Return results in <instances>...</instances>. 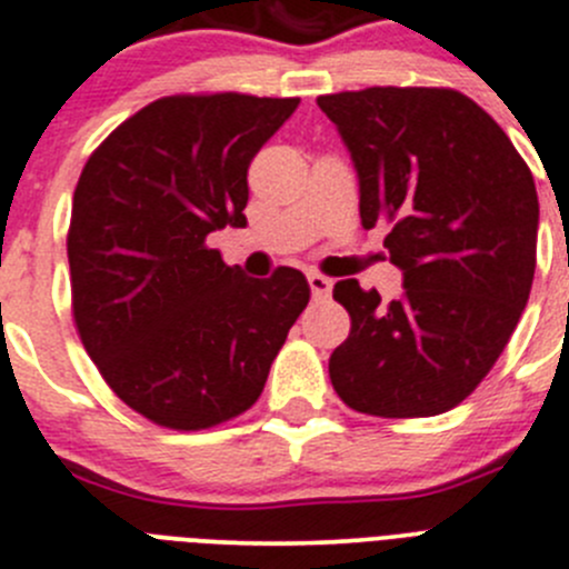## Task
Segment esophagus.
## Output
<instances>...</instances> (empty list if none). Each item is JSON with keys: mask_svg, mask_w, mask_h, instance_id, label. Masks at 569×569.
<instances>
[{"mask_svg": "<svg viewBox=\"0 0 569 569\" xmlns=\"http://www.w3.org/2000/svg\"><path fill=\"white\" fill-rule=\"evenodd\" d=\"M308 286H311V295L317 297V300H322V297H328L330 289H333V280L325 278V274L319 272H308Z\"/></svg>", "mask_w": 569, "mask_h": 569, "instance_id": "obj_1", "label": "esophagus"}]
</instances>
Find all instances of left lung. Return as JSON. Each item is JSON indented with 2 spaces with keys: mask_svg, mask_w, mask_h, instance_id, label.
Here are the masks:
<instances>
[{
  "mask_svg": "<svg viewBox=\"0 0 569 569\" xmlns=\"http://www.w3.org/2000/svg\"><path fill=\"white\" fill-rule=\"evenodd\" d=\"M317 104L356 167L361 224H389L383 247L402 272L389 306L352 278L333 286L352 325L330 356V383L372 417L450 411L495 367L531 295V169L453 88L375 86Z\"/></svg>",
  "mask_w": 569,
  "mask_h": 569,
  "instance_id": "obj_1",
  "label": "left lung"
}]
</instances>
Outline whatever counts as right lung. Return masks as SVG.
Instances as JSON below:
<instances>
[{"instance_id": "1", "label": "right lung", "mask_w": 569, "mask_h": 569, "mask_svg": "<svg viewBox=\"0 0 569 569\" xmlns=\"http://www.w3.org/2000/svg\"><path fill=\"white\" fill-rule=\"evenodd\" d=\"M300 99L178 93L121 121L82 167L66 250L82 347L141 417L202 431L261 397L308 306L291 267L247 278L208 247L244 228L247 169Z\"/></svg>"}]
</instances>
